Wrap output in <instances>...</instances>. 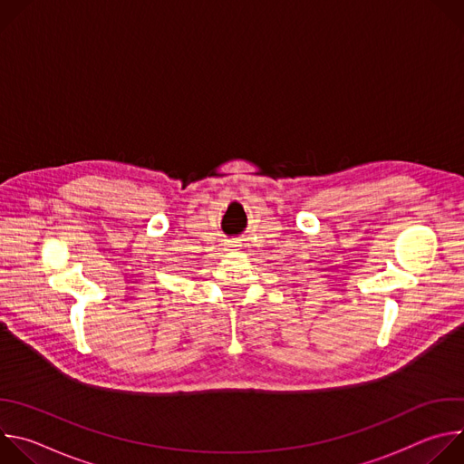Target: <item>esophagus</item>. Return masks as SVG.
Masks as SVG:
<instances>
[{
	"label": "esophagus",
	"mask_w": 464,
	"mask_h": 464,
	"mask_svg": "<svg viewBox=\"0 0 464 464\" xmlns=\"http://www.w3.org/2000/svg\"><path fill=\"white\" fill-rule=\"evenodd\" d=\"M227 247H229V249H233V247H238V244H237L235 240H231V242L227 244Z\"/></svg>",
	"instance_id": "1"
}]
</instances>
